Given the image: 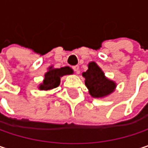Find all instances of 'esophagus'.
<instances>
[{"mask_svg":"<svg viewBox=\"0 0 148 148\" xmlns=\"http://www.w3.org/2000/svg\"><path fill=\"white\" fill-rule=\"evenodd\" d=\"M73 69H74V72H76L77 74H79V66L78 65H75L73 67Z\"/></svg>","mask_w":148,"mask_h":148,"instance_id":"1","label":"esophagus"}]
</instances>
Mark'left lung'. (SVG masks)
I'll return each instance as SVG.
<instances>
[{
	"mask_svg": "<svg viewBox=\"0 0 148 148\" xmlns=\"http://www.w3.org/2000/svg\"><path fill=\"white\" fill-rule=\"evenodd\" d=\"M86 78L85 83L93 97H102L113 92L116 86L115 83L107 79L101 69L96 62H90L88 70L83 73Z\"/></svg>",
	"mask_w": 148,
	"mask_h": 148,
	"instance_id": "left-lung-1",
	"label": "left lung"
}]
</instances>
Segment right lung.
<instances>
[{"mask_svg":"<svg viewBox=\"0 0 148 148\" xmlns=\"http://www.w3.org/2000/svg\"><path fill=\"white\" fill-rule=\"evenodd\" d=\"M73 73V70L69 67H64L61 69H50V70L45 74V79L43 84L40 86V90H51L58 87L60 84L62 76Z\"/></svg>","mask_w":148,"mask_h":148,"instance_id":"obj_1","label":"right lung"}]
</instances>
